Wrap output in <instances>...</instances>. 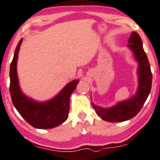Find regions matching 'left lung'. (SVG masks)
Instances as JSON below:
<instances>
[{"mask_svg": "<svg viewBox=\"0 0 160 160\" xmlns=\"http://www.w3.org/2000/svg\"><path fill=\"white\" fill-rule=\"evenodd\" d=\"M128 43V47L131 49L136 61L138 62V88L134 95L117 103L113 107H99L92 101V107L97 114L108 122H122L134 118L140 112L150 93L152 75L147 56L142 47V39L137 32H132Z\"/></svg>", "mask_w": 160, "mask_h": 160, "instance_id": "8db88e82", "label": "left lung"}]
</instances>
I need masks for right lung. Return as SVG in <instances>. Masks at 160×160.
Returning a JSON list of instances; mask_svg holds the SVG:
<instances>
[{
	"label": "right lung",
	"instance_id": "add662e5",
	"mask_svg": "<svg viewBox=\"0 0 160 160\" xmlns=\"http://www.w3.org/2000/svg\"><path fill=\"white\" fill-rule=\"evenodd\" d=\"M22 41L23 39H21L17 46L10 68V93L12 102L19 114L33 128H56L68 118L70 96L75 91L78 80L70 82L57 95L49 101L39 102L27 97L20 90L17 72L18 53Z\"/></svg>",
	"mask_w": 160,
	"mask_h": 160
}]
</instances>
